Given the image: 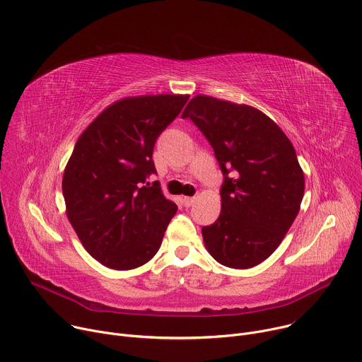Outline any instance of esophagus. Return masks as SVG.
I'll list each match as a JSON object with an SVG mask.
<instances>
[{
    "label": "esophagus",
    "instance_id": "esophagus-1",
    "mask_svg": "<svg viewBox=\"0 0 362 362\" xmlns=\"http://www.w3.org/2000/svg\"><path fill=\"white\" fill-rule=\"evenodd\" d=\"M194 203H195V198H194V197H184V198H182V204H184L185 207H191Z\"/></svg>",
    "mask_w": 362,
    "mask_h": 362
}]
</instances>
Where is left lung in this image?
Masks as SVG:
<instances>
[{
    "label": "left lung",
    "mask_w": 362,
    "mask_h": 362,
    "mask_svg": "<svg viewBox=\"0 0 362 362\" xmlns=\"http://www.w3.org/2000/svg\"><path fill=\"white\" fill-rule=\"evenodd\" d=\"M214 149L224 175L221 213L202 228L223 266L249 269L266 260L295 221L305 191L289 138L253 106L198 95L182 112Z\"/></svg>",
    "instance_id": "left-lung-1"
}]
</instances>
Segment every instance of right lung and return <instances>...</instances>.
<instances>
[{
    "label": "right lung",
    "instance_id": "right-lung-1",
    "mask_svg": "<svg viewBox=\"0 0 362 362\" xmlns=\"http://www.w3.org/2000/svg\"><path fill=\"white\" fill-rule=\"evenodd\" d=\"M188 95L125 98L107 106L77 139L63 174L67 218L83 247L103 266L129 270L149 262L177 213L159 182L156 138Z\"/></svg>",
    "mask_w": 362,
    "mask_h": 362
}]
</instances>
